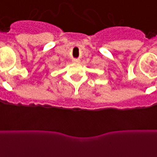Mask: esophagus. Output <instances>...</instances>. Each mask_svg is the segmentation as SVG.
<instances>
[{
	"label": "esophagus",
	"mask_w": 157,
	"mask_h": 157,
	"mask_svg": "<svg viewBox=\"0 0 157 157\" xmlns=\"http://www.w3.org/2000/svg\"><path fill=\"white\" fill-rule=\"evenodd\" d=\"M73 62H74V63H79L80 60H79V59H74Z\"/></svg>",
	"instance_id": "1"
}]
</instances>
